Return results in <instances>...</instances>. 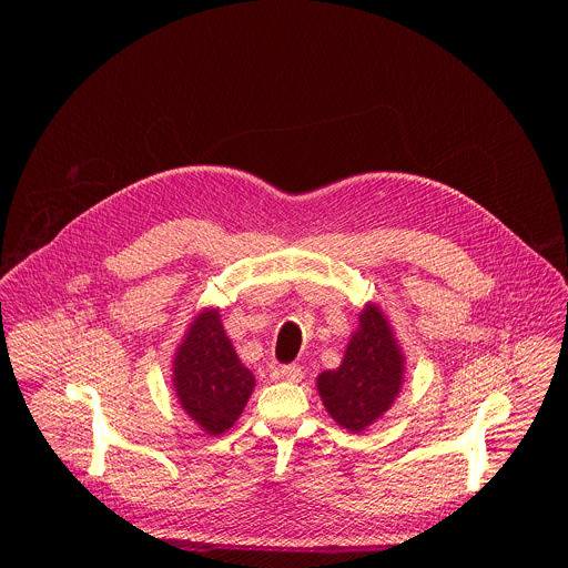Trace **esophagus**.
I'll return each instance as SVG.
<instances>
[{"label": "esophagus", "instance_id": "obj_1", "mask_svg": "<svg viewBox=\"0 0 568 568\" xmlns=\"http://www.w3.org/2000/svg\"><path fill=\"white\" fill-rule=\"evenodd\" d=\"M278 375H281V379L292 382V384H296V382H301V379H303V371H301V366H296V364L283 366V368L278 371Z\"/></svg>", "mask_w": 568, "mask_h": 568}]
</instances>
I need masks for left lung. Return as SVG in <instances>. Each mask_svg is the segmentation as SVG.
I'll list each match as a JSON object with an SVG mask.
<instances>
[{"mask_svg":"<svg viewBox=\"0 0 568 568\" xmlns=\"http://www.w3.org/2000/svg\"><path fill=\"white\" fill-rule=\"evenodd\" d=\"M344 359L316 377V390L331 418L359 434L393 407L407 373V357L393 333L386 312L368 301L357 314Z\"/></svg>","mask_w":568,"mask_h":568,"instance_id":"1","label":"left lung"}]
</instances>
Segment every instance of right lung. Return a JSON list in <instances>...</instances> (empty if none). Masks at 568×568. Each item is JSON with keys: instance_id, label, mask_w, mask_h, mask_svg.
I'll return each mask as SVG.
<instances>
[{"instance_id": "1", "label": "right lung", "mask_w": 568, "mask_h": 568, "mask_svg": "<svg viewBox=\"0 0 568 568\" xmlns=\"http://www.w3.org/2000/svg\"><path fill=\"white\" fill-rule=\"evenodd\" d=\"M171 379L182 409L209 436L229 432L247 407L256 377L240 362L220 307L193 316L175 351Z\"/></svg>"}]
</instances>
